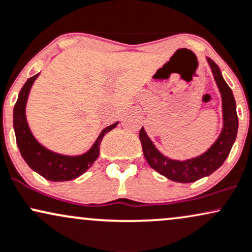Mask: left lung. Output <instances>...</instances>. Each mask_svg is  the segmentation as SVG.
<instances>
[{
  "label": "left lung",
  "instance_id": "obj_1",
  "mask_svg": "<svg viewBox=\"0 0 252 252\" xmlns=\"http://www.w3.org/2000/svg\"><path fill=\"white\" fill-rule=\"evenodd\" d=\"M221 96L223 128L216 141L202 155L185 160H177L164 156L151 140L144 127L139 132L144 157L153 170L177 183H193L218 170L229 156L238 131V117L231 88L224 80L220 67L206 58Z\"/></svg>",
  "mask_w": 252,
  "mask_h": 252
}]
</instances>
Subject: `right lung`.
Wrapping results in <instances>:
<instances>
[{"label":"right lung","mask_w":252,"mask_h":252,"mask_svg":"<svg viewBox=\"0 0 252 252\" xmlns=\"http://www.w3.org/2000/svg\"><path fill=\"white\" fill-rule=\"evenodd\" d=\"M40 73L35 74L21 88L17 101L14 106L13 112V125L16 143L21 156L34 172L42 176L44 179L50 182H67L73 180L84 174L90 168L100 155V143L106 133L115 128L119 121L112 124L102 129L97 135L96 140L92 145L91 149L85 153L78 156L62 155L54 152L43 146L36 138L34 137L28 125L26 115L27 101L29 93L34 85L35 80Z\"/></svg>","instance_id":"right-lung-1"}]
</instances>
